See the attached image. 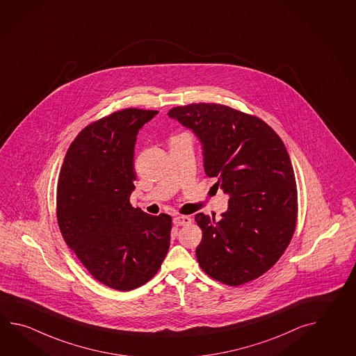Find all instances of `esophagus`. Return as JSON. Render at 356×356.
<instances>
[{"mask_svg":"<svg viewBox=\"0 0 356 356\" xmlns=\"http://www.w3.org/2000/svg\"><path fill=\"white\" fill-rule=\"evenodd\" d=\"M191 223V218L188 216H177L174 218V225L180 227V225H188Z\"/></svg>","mask_w":356,"mask_h":356,"instance_id":"esophagus-1","label":"esophagus"}]
</instances>
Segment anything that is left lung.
<instances>
[{"label":"left lung","mask_w":356,"mask_h":356,"mask_svg":"<svg viewBox=\"0 0 356 356\" xmlns=\"http://www.w3.org/2000/svg\"><path fill=\"white\" fill-rule=\"evenodd\" d=\"M167 115L194 131L205 174L229 196L220 220L195 216L200 268L231 286L257 279L282 257L297 225V184L283 140L260 118L220 104L176 106Z\"/></svg>","instance_id":"1"}]
</instances>
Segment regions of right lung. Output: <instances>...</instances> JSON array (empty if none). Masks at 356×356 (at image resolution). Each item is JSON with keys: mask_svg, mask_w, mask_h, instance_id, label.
Listing matches in <instances>:
<instances>
[{"mask_svg": "<svg viewBox=\"0 0 356 356\" xmlns=\"http://www.w3.org/2000/svg\"><path fill=\"white\" fill-rule=\"evenodd\" d=\"M157 114L129 108L90 124L59 172L57 219L65 243L96 280L115 291L149 282L170 247L171 217L149 216L129 202L137 136Z\"/></svg>", "mask_w": 356, "mask_h": 356, "instance_id": "right-lung-1", "label": "right lung"}]
</instances>
